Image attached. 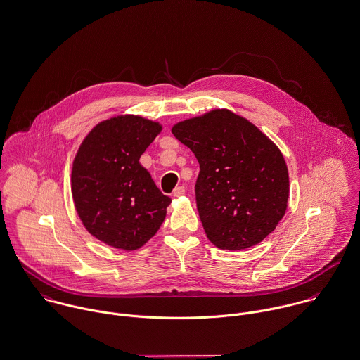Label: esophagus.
Returning <instances> with one entry per match:
<instances>
[{
  "label": "esophagus",
  "mask_w": 360,
  "mask_h": 360,
  "mask_svg": "<svg viewBox=\"0 0 360 360\" xmlns=\"http://www.w3.org/2000/svg\"><path fill=\"white\" fill-rule=\"evenodd\" d=\"M172 195H174V198H181V196H184V195H185V188H184V186L175 188L174 192H172Z\"/></svg>",
  "instance_id": "esophagus-1"
}]
</instances>
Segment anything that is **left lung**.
Returning <instances> with one entry per match:
<instances>
[{"label":"left lung","mask_w":360,"mask_h":360,"mask_svg":"<svg viewBox=\"0 0 360 360\" xmlns=\"http://www.w3.org/2000/svg\"><path fill=\"white\" fill-rule=\"evenodd\" d=\"M171 132L196 155V203L209 240L242 250L260 243L285 216L289 174L278 146L249 120L214 108Z\"/></svg>","instance_id":"8db88e82"}]
</instances>
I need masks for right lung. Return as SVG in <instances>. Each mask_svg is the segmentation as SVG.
<instances>
[{
  "label": "right lung",
  "mask_w": 360,
  "mask_h": 360,
  "mask_svg": "<svg viewBox=\"0 0 360 360\" xmlns=\"http://www.w3.org/2000/svg\"><path fill=\"white\" fill-rule=\"evenodd\" d=\"M162 125L135 114L98 122L73 158V205L86 231L125 252L150 240L167 216L171 198L161 193L141 155Z\"/></svg>",
  "instance_id": "1"
}]
</instances>
